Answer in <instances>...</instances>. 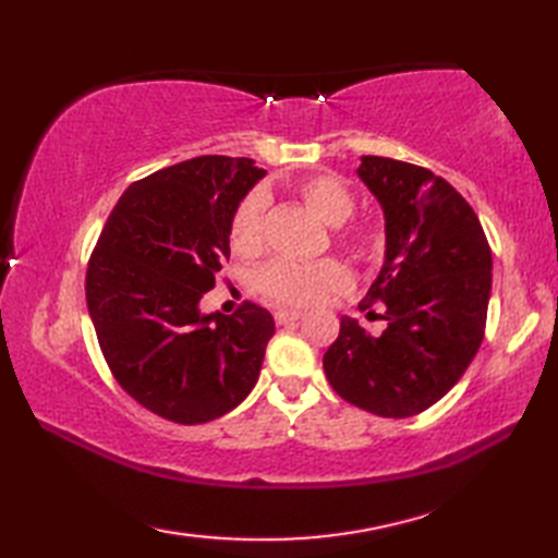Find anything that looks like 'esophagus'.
<instances>
[{
    "instance_id": "esophagus-1",
    "label": "esophagus",
    "mask_w": 558,
    "mask_h": 558,
    "mask_svg": "<svg viewBox=\"0 0 558 558\" xmlns=\"http://www.w3.org/2000/svg\"><path fill=\"white\" fill-rule=\"evenodd\" d=\"M298 318H302L300 310H278L276 312V324L278 326H288L292 322H298Z\"/></svg>"
}]
</instances>
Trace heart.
<instances>
[{"mask_svg": "<svg viewBox=\"0 0 558 558\" xmlns=\"http://www.w3.org/2000/svg\"><path fill=\"white\" fill-rule=\"evenodd\" d=\"M304 206L328 225H342L357 206L352 189L336 174H312L294 184ZM266 194H246L234 208L230 244L236 256L254 258L266 246ZM338 242L360 260H374L384 252V230L376 222H354L338 232ZM350 272L338 258L294 260L276 258L258 270L256 288L266 300L286 306H310L326 294L345 290Z\"/></svg>", "mask_w": 558, "mask_h": 558, "instance_id": "1", "label": "heart"}]
</instances>
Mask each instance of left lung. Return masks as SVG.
I'll use <instances>...</instances> for the list:
<instances>
[{"label":"left lung","mask_w":558,"mask_h":558,"mask_svg":"<svg viewBox=\"0 0 558 558\" xmlns=\"http://www.w3.org/2000/svg\"><path fill=\"white\" fill-rule=\"evenodd\" d=\"M357 174L386 218V260L360 310L381 302L386 330L372 336L342 316L324 372L350 405L402 420L441 400L475 360L492 248L477 213L444 177L378 156H362Z\"/></svg>","instance_id":"8db88e82"}]
</instances>
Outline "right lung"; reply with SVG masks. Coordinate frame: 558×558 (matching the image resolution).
Here are the masks:
<instances>
[{
    "label": "right lung",
    "mask_w": 558,
    "mask_h": 558,
    "mask_svg": "<svg viewBox=\"0 0 558 558\" xmlns=\"http://www.w3.org/2000/svg\"><path fill=\"white\" fill-rule=\"evenodd\" d=\"M266 172L201 156L134 182L117 201L86 272L102 357L129 396L162 420L204 424L252 393L268 340L264 306L201 314L230 258L234 208Z\"/></svg>",
    "instance_id": "1"
}]
</instances>
